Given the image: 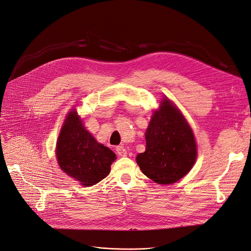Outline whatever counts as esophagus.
Here are the masks:
<instances>
[{
  "label": "esophagus",
  "mask_w": 251,
  "mask_h": 251,
  "mask_svg": "<svg viewBox=\"0 0 251 251\" xmlns=\"http://www.w3.org/2000/svg\"><path fill=\"white\" fill-rule=\"evenodd\" d=\"M116 152L121 157H125L127 155V151H126V149L123 146H117L116 147Z\"/></svg>",
  "instance_id": "34e87169"
}]
</instances>
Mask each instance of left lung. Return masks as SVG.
<instances>
[{"label":"left lung","instance_id":"obj_1","mask_svg":"<svg viewBox=\"0 0 251 251\" xmlns=\"http://www.w3.org/2000/svg\"><path fill=\"white\" fill-rule=\"evenodd\" d=\"M146 150L136 157L142 173L158 184H172L193 167L197 147L192 129L167 98L152 115L145 134Z\"/></svg>","mask_w":251,"mask_h":251}]
</instances>
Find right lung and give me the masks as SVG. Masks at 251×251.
<instances>
[{
  "mask_svg": "<svg viewBox=\"0 0 251 251\" xmlns=\"http://www.w3.org/2000/svg\"><path fill=\"white\" fill-rule=\"evenodd\" d=\"M60 168L83 186L97 184L108 176L116 155L87 131L75 109L68 113L56 146Z\"/></svg>",
  "mask_w": 251,
  "mask_h": 251,
  "instance_id": "add662e5",
  "label": "right lung"
}]
</instances>
